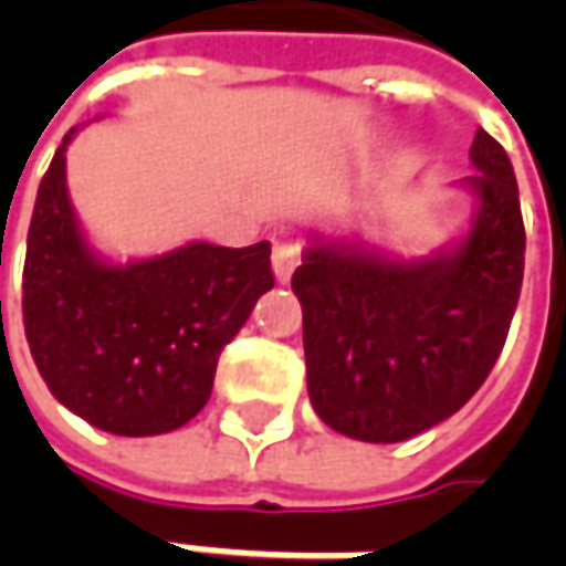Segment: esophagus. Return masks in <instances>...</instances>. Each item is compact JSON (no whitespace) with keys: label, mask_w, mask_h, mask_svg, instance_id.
I'll return each mask as SVG.
<instances>
[{"label":"esophagus","mask_w":566,"mask_h":566,"mask_svg":"<svg viewBox=\"0 0 566 566\" xmlns=\"http://www.w3.org/2000/svg\"><path fill=\"white\" fill-rule=\"evenodd\" d=\"M298 258H302V251L295 242H276L273 245V273L280 283H290V276L298 268Z\"/></svg>","instance_id":"1"}]
</instances>
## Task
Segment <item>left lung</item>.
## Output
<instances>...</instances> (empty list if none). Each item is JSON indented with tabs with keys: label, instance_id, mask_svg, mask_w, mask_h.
<instances>
[{
	"label": "left lung",
	"instance_id": "8db88e82",
	"mask_svg": "<svg viewBox=\"0 0 566 566\" xmlns=\"http://www.w3.org/2000/svg\"><path fill=\"white\" fill-rule=\"evenodd\" d=\"M469 229L428 258L359 235H312L293 273L308 397L321 422L397 444L450 419L485 384L523 286L526 229L516 176L485 128L469 147Z\"/></svg>",
	"mask_w": 566,
	"mask_h": 566
}]
</instances>
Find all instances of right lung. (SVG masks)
I'll return each mask as SVG.
<instances>
[{
	"mask_svg": "<svg viewBox=\"0 0 566 566\" xmlns=\"http://www.w3.org/2000/svg\"><path fill=\"white\" fill-rule=\"evenodd\" d=\"M72 128L33 205L24 258V334L50 394L122 438L191 422L217 359L273 286L271 242L182 249L113 264L91 249L65 186Z\"/></svg>",
	"mask_w": 566,
	"mask_h": 566,
	"instance_id": "1",
	"label": "right lung"
}]
</instances>
